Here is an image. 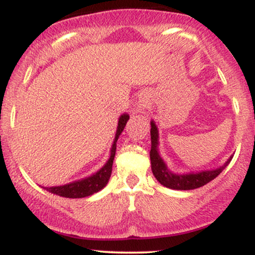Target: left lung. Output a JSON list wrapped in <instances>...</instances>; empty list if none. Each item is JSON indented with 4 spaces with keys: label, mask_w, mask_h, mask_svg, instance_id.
<instances>
[{
    "label": "left lung",
    "mask_w": 255,
    "mask_h": 255,
    "mask_svg": "<svg viewBox=\"0 0 255 255\" xmlns=\"http://www.w3.org/2000/svg\"><path fill=\"white\" fill-rule=\"evenodd\" d=\"M151 169L154 177L160 184L171 189L177 191H191V189L203 187L213 178H216L224 170L225 166L230 163L231 156L223 165L213 170H203L199 172H191V174H174L168 169L164 160L158 152V128L153 121H151Z\"/></svg>",
    "instance_id": "8db88e82"
}]
</instances>
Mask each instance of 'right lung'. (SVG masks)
Segmentation results:
<instances>
[{"label": "right lung", "mask_w": 255, "mask_h": 255, "mask_svg": "<svg viewBox=\"0 0 255 255\" xmlns=\"http://www.w3.org/2000/svg\"><path fill=\"white\" fill-rule=\"evenodd\" d=\"M128 120H129V115H127V114H124V115H121V118L119 119L118 130H116L115 140H114L113 147H111L110 151V158L108 159V162L105 163L101 170H98L96 174L91 175L89 177L83 178V180L74 181V182L63 184V186L44 187V189L52 193V194L72 199L89 197V195H92L93 193H97L101 191V189H103L104 187L107 186V183L109 182L111 171H113V162L114 158H115L116 152V141H118L119 136L121 135V133L124 131L125 126L127 124Z\"/></svg>", "instance_id": "add662e5"}]
</instances>
